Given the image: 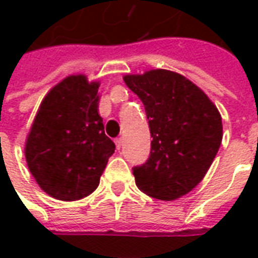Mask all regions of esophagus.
<instances>
[{
	"label": "esophagus",
	"mask_w": 258,
	"mask_h": 258,
	"mask_svg": "<svg viewBox=\"0 0 258 258\" xmlns=\"http://www.w3.org/2000/svg\"><path fill=\"white\" fill-rule=\"evenodd\" d=\"M116 142V146H117V149H121V146H123V140L121 138H117V140L114 141Z\"/></svg>",
	"instance_id": "34e87169"
}]
</instances>
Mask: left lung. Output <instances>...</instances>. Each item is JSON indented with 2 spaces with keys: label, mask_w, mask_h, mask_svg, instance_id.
Here are the masks:
<instances>
[{
  "label": "left lung",
  "mask_w": 258,
  "mask_h": 258,
  "mask_svg": "<svg viewBox=\"0 0 258 258\" xmlns=\"http://www.w3.org/2000/svg\"><path fill=\"white\" fill-rule=\"evenodd\" d=\"M123 80L144 103L153 138L148 162L133 170L135 184L167 202L189 194L221 145L218 109L205 91L177 72L152 69Z\"/></svg>",
  "instance_id": "obj_1"
}]
</instances>
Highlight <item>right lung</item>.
Segmentation results:
<instances>
[{"label": "right lung", "instance_id": "obj_1", "mask_svg": "<svg viewBox=\"0 0 258 258\" xmlns=\"http://www.w3.org/2000/svg\"><path fill=\"white\" fill-rule=\"evenodd\" d=\"M99 85L84 74L64 77L44 96L26 137L27 167L53 199L74 202L92 194L114 153L98 112Z\"/></svg>", "mask_w": 258, "mask_h": 258}]
</instances>
